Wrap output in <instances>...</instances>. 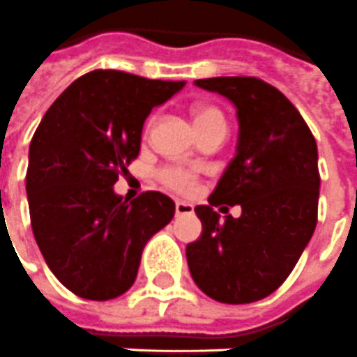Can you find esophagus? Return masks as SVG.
<instances>
[{
	"label": "esophagus",
	"mask_w": 357,
	"mask_h": 357,
	"mask_svg": "<svg viewBox=\"0 0 357 357\" xmlns=\"http://www.w3.org/2000/svg\"><path fill=\"white\" fill-rule=\"evenodd\" d=\"M174 213L176 215H192L194 213V206L188 202H176L174 204Z\"/></svg>",
	"instance_id": "esophagus-1"
}]
</instances>
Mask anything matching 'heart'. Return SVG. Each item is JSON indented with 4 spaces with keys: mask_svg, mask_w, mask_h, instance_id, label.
I'll return each mask as SVG.
<instances>
[{
    "mask_svg": "<svg viewBox=\"0 0 357 357\" xmlns=\"http://www.w3.org/2000/svg\"><path fill=\"white\" fill-rule=\"evenodd\" d=\"M194 121L198 126V132H206L211 128H221L227 130V121L221 111L213 105H202L194 109ZM151 125V121H150ZM148 125V126H150ZM159 181L165 184L167 188L181 194H188L196 188L198 184V171L192 167L184 165H169L159 171Z\"/></svg>",
    "mask_w": 357,
    "mask_h": 357,
    "instance_id": "obj_1",
    "label": "heart"
}]
</instances>
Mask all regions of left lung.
Segmentation results:
<instances>
[{
	"label": "left lung",
	"instance_id": "left-lung-1",
	"mask_svg": "<svg viewBox=\"0 0 357 357\" xmlns=\"http://www.w3.org/2000/svg\"><path fill=\"white\" fill-rule=\"evenodd\" d=\"M196 86L229 98L238 115L236 155L194 211L202 236L186 246L194 282L223 304H250L287 280L317 225L319 167L310 126L275 86L255 77H217ZM221 201L243 207L225 222Z\"/></svg>",
	"mask_w": 357,
	"mask_h": 357
}]
</instances>
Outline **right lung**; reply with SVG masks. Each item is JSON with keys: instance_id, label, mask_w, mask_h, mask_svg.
I'll return each mask as SVG.
<instances>
[{"instance_id": "add662e5", "label": "right lung", "mask_w": 357, "mask_h": 357, "mask_svg": "<svg viewBox=\"0 0 357 357\" xmlns=\"http://www.w3.org/2000/svg\"><path fill=\"white\" fill-rule=\"evenodd\" d=\"M183 86L98 69L45 111L29 151L30 223L45 264L73 294L96 302L125 294L146 242L171 223L169 196L150 190L128 202L113 184L138 158L150 111Z\"/></svg>"}]
</instances>
